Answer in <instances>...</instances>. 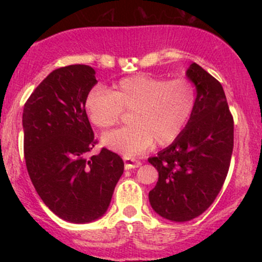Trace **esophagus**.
Wrapping results in <instances>:
<instances>
[{
	"label": "esophagus",
	"mask_w": 262,
	"mask_h": 262,
	"mask_svg": "<svg viewBox=\"0 0 262 262\" xmlns=\"http://www.w3.org/2000/svg\"><path fill=\"white\" fill-rule=\"evenodd\" d=\"M123 160H124L125 164V169L127 170H132L134 167H139L141 165V162L139 160L134 158H129V156H123Z\"/></svg>",
	"instance_id": "obj_1"
}]
</instances>
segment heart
Wrapping results in <instances>:
<instances>
[{
    "instance_id": "b5f03b06",
    "label": "heart",
    "mask_w": 262,
    "mask_h": 262,
    "mask_svg": "<svg viewBox=\"0 0 262 262\" xmlns=\"http://www.w3.org/2000/svg\"><path fill=\"white\" fill-rule=\"evenodd\" d=\"M197 91L186 77L167 80L149 75L124 77L112 91L93 89L87 93L85 110L90 122L107 129L130 111L132 124L110 132L102 144L127 155L145 151L152 144L166 146L182 133L196 110Z\"/></svg>"
}]
</instances>
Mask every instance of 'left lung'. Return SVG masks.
<instances>
[{
    "label": "left lung",
    "instance_id": "left-lung-1",
    "mask_svg": "<svg viewBox=\"0 0 262 262\" xmlns=\"http://www.w3.org/2000/svg\"><path fill=\"white\" fill-rule=\"evenodd\" d=\"M187 77L197 89L196 110L180 137L148 159L159 172L150 204L172 222L191 221L214 202L234 146V119L221 82L196 62Z\"/></svg>",
    "mask_w": 262,
    "mask_h": 262
}]
</instances>
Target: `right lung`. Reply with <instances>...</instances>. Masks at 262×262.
Listing matches in <instances>:
<instances>
[{
  "label": "right lung",
  "mask_w": 262,
  "mask_h": 262,
  "mask_svg": "<svg viewBox=\"0 0 262 262\" xmlns=\"http://www.w3.org/2000/svg\"><path fill=\"white\" fill-rule=\"evenodd\" d=\"M89 65H69L48 75L23 110L25 158L39 197L58 217L90 223L106 213L124 162L97 144L85 110L87 93L97 83Z\"/></svg>",
  "instance_id": "1"
}]
</instances>
